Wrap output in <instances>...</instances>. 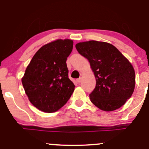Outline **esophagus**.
<instances>
[{"label":"esophagus","instance_id":"obj_1","mask_svg":"<svg viewBox=\"0 0 149 149\" xmlns=\"http://www.w3.org/2000/svg\"><path fill=\"white\" fill-rule=\"evenodd\" d=\"M76 82L78 83H80V82H81V78H78V79L76 80Z\"/></svg>","mask_w":149,"mask_h":149}]
</instances>
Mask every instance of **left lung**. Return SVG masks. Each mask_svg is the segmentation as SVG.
Returning <instances> with one entry per match:
<instances>
[{"instance_id": "left-lung-1", "label": "left lung", "mask_w": 149, "mask_h": 149, "mask_svg": "<svg viewBox=\"0 0 149 149\" xmlns=\"http://www.w3.org/2000/svg\"><path fill=\"white\" fill-rule=\"evenodd\" d=\"M76 48L88 59L96 78V86L90 95L92 103L104 111L123 106L135 87L134 69L129 60L115 46L106 42H81Z\"/></svg>"}]
</instances>
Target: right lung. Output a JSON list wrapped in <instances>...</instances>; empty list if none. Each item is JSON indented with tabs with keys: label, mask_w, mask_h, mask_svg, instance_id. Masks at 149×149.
<instances>
[{
	"label": "right lung",
	"mask_w": 149,
	"mask_h": 149,
	"mask_svg": "<svg viewBox=\"0 0 149 149\" xmlns=\"http://www.w3.org/2000/svg\"><path fill=\"white\" fill-rule=\"evenodd\" d=\"M70 39H57L42 46L26 69L22 83L36 108L53 113L64 107L74 91L66 59L73 49Z\"/></svg>",
	"instance_id": "1"
}]
</instances>
